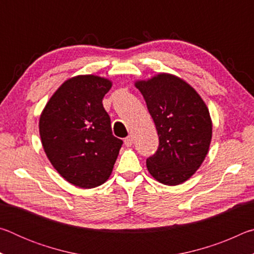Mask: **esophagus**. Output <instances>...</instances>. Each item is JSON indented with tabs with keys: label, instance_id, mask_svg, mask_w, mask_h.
I'll use <instances>...</instances> for the list:
<instances>
[{
	"label": "esophagus",
	"instance_id": "1",
	"mask_svg": "<svg viewBox=\"0 0 254 254\" xmlns=\"http://www.w3.org/2000/svg\"><path fill=\"white\" fill-rule=\"evenodd\" d=\"M124 144H126L127 147H132V144H133V136L130 135V136L126 137V140H124Z\"/></svg>",
	"mask_w": 254,
	"mask_h": 254
}]
</instances>
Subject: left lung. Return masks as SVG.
Wrapping results in <instances>:
<instances>
[{"instance_id":"left-lung-1","label":"left lung","mask_w":254,"mask_h":254,"mask_svg":"<svg viewBox=\"0 0 254 254\" xmlns=\"http://www.w3.org/2000/svg\"><path fill=\"white\" fill-rule=\"evenodd\" d=\"M134 85L159 135V148L147 159V168L157 182L177 186L196 173L208 152L213 130L209 111L199 94L178 76L160 72Z\"/></svg>"}]
</instances>
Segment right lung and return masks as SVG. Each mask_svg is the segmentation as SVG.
<instances>
[{"mask_svg":"<svg viewBox=\"0 0 254 254\" xmlns=\"http://www.w3.org/2000/svg\"><path fill=\"white\" fill-rule=\"evenodd\" d=\"M112 81L78 75L59 86L41 112V143L51 165L80 188L104 184L112 174L123 141L112 134L103 97Z\"/></svg>","mask_w":254,"mask_h":254,"instance_id":"add662e5","label":"right lung"}]
</instances>
